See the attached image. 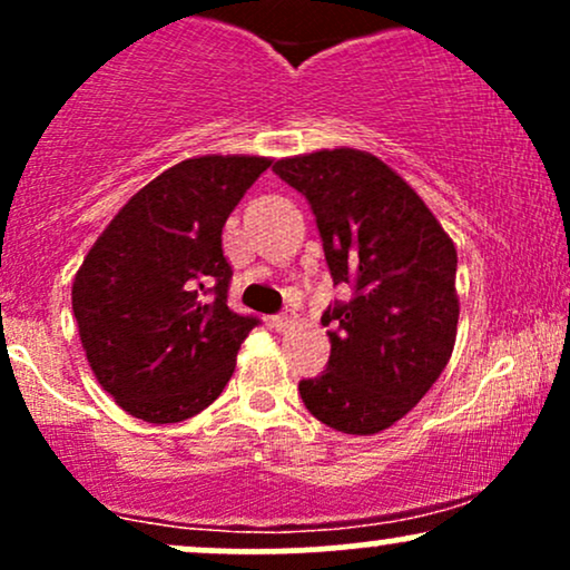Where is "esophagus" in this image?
I'll return each mask as SVG.
<instances>
[{"mask_svg":"<svg viewBox=\"0 0 570 570\" xmlns=\"http://www.w3.org/2000/svg\"><path fill=\"white\" fill-rule=\"evenodd\" d=\"M271 324L276 332H289L294 326V316L292 313H278V316L271 318Z\"/></svg>","mask_w":570,"mask_h":570,"instance_id":"obj_1","label":"esophagus"}]
</instances>
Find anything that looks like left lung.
Wrapping results in <instances>:
<instances>
[{
    "mask_svg": "<svg viewBox=\"0 0 570 570\" xmlns=\"http://www.w3.org/2000/svg\"><path fill=\"white\" fill-rule=\"evenodd\" d=\"M316 214L326 265L353 297L322 316L330 364L299 381L313 417L343 434L394 426L448 367L458 335L455 244L389 163L337 147L273 166Z\"/></svg>",
    "mask_w": 570,
    "mask_h": 570,
    "instance_id": "left-lung-1",
    "label": "left lung"
}]
</instances>
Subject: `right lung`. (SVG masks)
<instances>
[{
	"mask_svg": "<svg viewBox=\"0 0 570 570\" xmlns=\"http://www.w3.org/2000/svg\"><path fill=\"white\" fill-rule=\"evenodd\" d=\"M271 158L200 155L155 176L104 227L71 284L80 343L128 415L179 423L233 377L257 318L227 307L222 227Z\"/></svg>",
	"mask_w": 570,
	"mask_h": 570,
	"instance_id": "add662e5",
	"label": "right lung"
}]
</instances>
